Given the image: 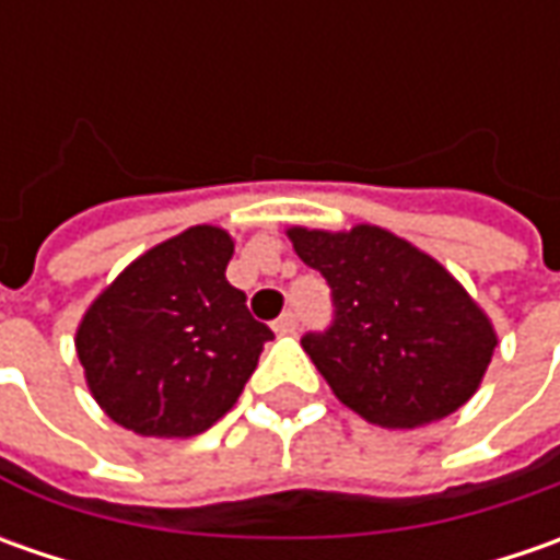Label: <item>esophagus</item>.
I'll use <instances>...</instances> for the list:
<instances>
[{
	"instance_id": "34e87169",
	"label": "esophagus",
	"mask_w": 560,
	"mask_h": 560,
	"mask_svg": "<svg viewBox=\"0 0 560 560\" xmlns=\"http://www.w3.org/2000/svg\"><path fill=\"white\" fill-rule=\"evenodd\" d=\"M273 330L280 336H287V334H295L299 330V314L295 312H283L277 320H273Z\"/></svg>"
}]
</instances>
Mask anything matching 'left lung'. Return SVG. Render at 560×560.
<instances>
[{
    "instance_id": "8db88e82",
    "label": "left lung",
    "mask_w": 560,
    "mask_h": 560,
    "mask_svg": "<svg viewBox=\"0 0 560 560\" xmlns=\"http://www.w3.org/2000/svg\"><path fill=\"white\" fill-rule=\"evenodd\" d=\"M290 240L330 287L334 317L302 346L342 405L380 427H420L477 393L495 334L440 261L368 224L292 226Z\"/></svg>"
}]
</instances>
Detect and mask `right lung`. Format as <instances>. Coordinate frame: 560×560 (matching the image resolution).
Masks as SVG:
<instances>
[{
	"instance_id": "add662e5",
	"label": "right lung",
	"mask_w": 560,
	"mask_h": 560,
	"mask_svg": "<svg viewBox=\"0 0 560 560\" xmlns=\"http://www.w3.org/2000/svg\"><path fill=\"white\" fill-rule=\"evenodd\" d=\"M230 258L224 230L189 226L93 302L77 355L115 423L140 436H196L236 405L273 334L230 287Z\"/></svg>"
}]
</instances>
